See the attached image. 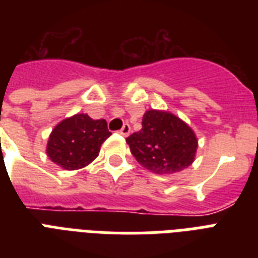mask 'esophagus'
<instances>
[{
    "label": "esophagus",
    "mask_w": 258,
    "mask_h": 258,
    "mask_svg": "<svg viewBox=\"0 0 258 258\" xmlns=\"http://www.w3.org/2000/svg\"><path fill=\"white\" fill-rule=\"evenodd\" d=\"M130 131H131V127H130V124H127V123H125V124L123 125L120 130H119V134H120V135H123V137H127V135L130 134Z\"/></svg>",
    "instance_id": "esophagus-1"
}]
</instances>
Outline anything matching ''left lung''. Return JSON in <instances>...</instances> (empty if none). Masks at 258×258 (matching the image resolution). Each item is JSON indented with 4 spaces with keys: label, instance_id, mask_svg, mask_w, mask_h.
Here are the masks:
<instances>
[{
    "label": "left lung",
    "instance_id": "8db88e82",
    "mask_svg": "<svg viewBox=\"0 0 258 258\" xmlns=\"http://www.w3.org/2000/svg\"><path fill=\"white\" fill-rule=\"evenodd\" d=\"M135 159L155 174H174L194 162L197 141L192 130L179 117L150 109L143 115L142 130L127 139Z\"/></svg>",
    "mask_w": 258,
    "mask_h": 258
}]
</instances>
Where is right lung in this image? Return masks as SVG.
<instances>
[{
  "instance_id": "right-lung-1",
  "label": "right lung",
  "mask_w": 258,
  "mask_h": 258,
  "mask_svg": "<svg viewBox=\"0 0 258 258\" xmlns=\"http://www.w3.org/2000/svg\"><path fill=\"white\" fill-rule=\"evenodd\" d=\"M109 135L104 119L93 120L86 113H78L54 127L46 154L62 169H82L99 155L101 143Z\"/></svg>"
}]
</instances>
